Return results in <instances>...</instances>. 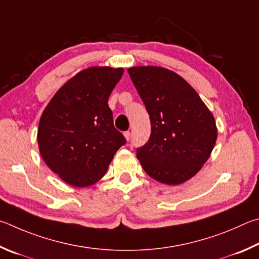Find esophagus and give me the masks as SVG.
I'll list each match as a JSON object with an SVG mask.
<instances>
[{"label":"esophagus","mask_w":259,"mask_h":259,"mask_svg":"<svg viewBox=\"0 0 259 259\" xmlns=\"http://www.w3.org/2000/svg\"><path fill=\"white\" fill-rule=\"evenodd\" d=\"M124 135H125V138H126L127 141H128V140L131 139V133H130V131H126V132H124Z\"/></svg>","instance_id":"obj_1"}]
</instances>
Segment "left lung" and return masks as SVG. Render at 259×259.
<instances>
[{"mask_svg":"<svg viewBox=\"0 0 259 259\" xmlns=\"http://www.w3.org/2000/svg\"><path fill=\"white\" fill-rule=\"evenodd\" d=\"M128 75L150 117L151 134L137 157L158 182L176 185L200 170L217 139L214 117L188 81L161 67H133Z\"/></svg>","mask_w":259,"mask_h":259,"instance_id":"1","label":"left lung"}]
</instances>
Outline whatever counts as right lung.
<instances>
[{
    "mask_svg": "<svg viewBox=\"0 0 259 259\" xmlns=\"http://www.w3.org/2000/svg\"><path fill=\"white\" fill-rule=\"evenodd\" d=\"M124 69L92 67L58 91L40 117V156L68 184L83 188L106 174L113 155L126 143L115 128L109 95Z\"/></svg>",
    "mask_w": 259,
    "mask_h": 259,
    "instance_id": "1",
    "label": "right lung"
}]
</instances>
